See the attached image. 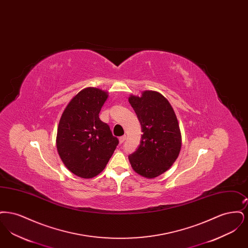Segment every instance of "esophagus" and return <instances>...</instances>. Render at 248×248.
Wrapping results in <instances>:
<instances>
[{
	"instance_id": "esophagus-1",
	"label": "esophagus",
	"mask_w": 248,
	"mask_h": 248,
	"mask_svg": "<svg viewBox=\"0 0 248 248\" xmlns=\"http://www.w3.org/2000/svg\"><path fill=\"white\" fill-rule=\"evenodd\" d=\"M125 140H126V136H123V137L119 138V142H120V144H123Z\"/></svg>"
}]
</instances>
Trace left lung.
<instances>
[{
  "label": "left lung",
  "instance_id": "obj_1",
  "mask_svg": "<svg viewBox=\"0 0 248 248\" xmlns=\"http://www.w3.org/2000/svg\"><path fill=\"white\" fill-rule=\"evenodd\" d=\"M128 100L143 132L139 149L128 156L130 164L141 177H159L173 165L180 153L182 139L177 115L167 98L157 91L130 94Z\"/></svg>",
  "mask_w": 248,
  "mask_h": 248
}]
</instances>
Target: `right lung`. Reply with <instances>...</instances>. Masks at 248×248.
<instances>
[{
    "mask_svg": "<svg viewBox=\"0 0 248 248\" xmlns=\"http://www.w3.org/2000/svg\"><path fill=\"white\" fill-rule=\"evenodd\" d=\"M108 93L86 87L71 98L59 120L57 149L63 164L77 177L92 178L101 173L119 140L99 119Z\"/></svg>",
    "mask_w": 248,
    "mask_h": 248,
    "instance_id": "obj_1",
    "label": "right lung"
}]
</instances>
